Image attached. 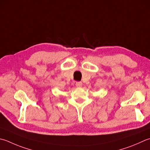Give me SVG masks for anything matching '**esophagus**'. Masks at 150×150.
Returning <instances> with one entry per match:
<instances>
[{
	"instance_id": "34e87169",
	"label": "esophagus",
	"mask_w": 150,
	"mask_h": 150,
	"mask_svg": "<svg viewBox=\"0 0 150 150\" xmlns=\"http://www.w3.org/2000/svg\"><path fill=\"white\" fill-rule=\"evenodd\" d=\"M75 84H76V86L79 88L83 86V83H82V82H77Z\"/></svg>"
}]
</instances>
